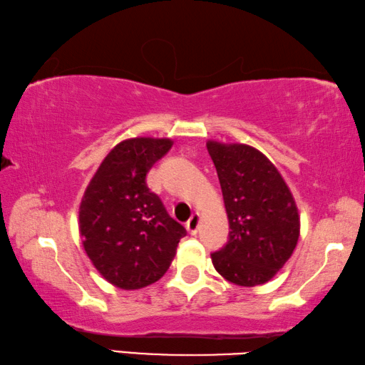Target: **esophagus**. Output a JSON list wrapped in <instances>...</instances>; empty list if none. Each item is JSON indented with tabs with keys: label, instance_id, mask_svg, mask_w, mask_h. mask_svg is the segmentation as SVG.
I'll return each instance as SVG.
<instances>
[{
	"label": "esophagus",
	"instance_id": "esophagus-1",
	"mask_svg": "<svg viewBox=\"0 0 365 365\" xmlns=\"http://www.w3.org/2000/svg\"><path fill=\"white\" fill-rule=\"evenodd\" d=\"M197 228H200V214H193L187 222V230L190 235H196Z\"/></svg>",
	"mask_w": 365,
	"mask_h": 365
}]
</instances>
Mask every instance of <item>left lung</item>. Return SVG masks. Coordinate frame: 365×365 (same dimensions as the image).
I'll return each mask as SVG.
<instances>
[{"label":"left lung","mask_w":365,"mask_h":365,"mask_svg":"<svg viewBox=\"0 0 365 365\" xmlns=\"http://www.w3.org/2000/svg\"><path fill=\"white\" fill-rule=\"evenodd\" d=\"M230 225L228 242L211 255L215 270L240 287L274 279L299 238V214L280 172L250 145L209 140Z\"/></svg>","instance_id":"obj_1"}]
</instances>
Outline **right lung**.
I'll return each mask as SVG.
<instances>
[{
    "instance_id": "right-lung-1",
    "label": "right lung",
    "mask_w": 365,
    "mask_h": 365,
    "mask_svg": "<svg viewBox=\"0 0 365 365\" xmlns=\"http://www.w3.org/2000/svg\"><path fill=\"white\" fill-rule=\"evenodd\" d=\"M174 141L140 137L115 145L85 190L78 228L86 256L114 287L138 289L168 272L187 235L146 185Z\"/></svg>"
}]
</instances>
